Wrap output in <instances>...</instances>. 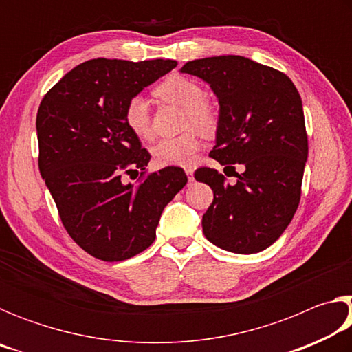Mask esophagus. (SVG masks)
<instances>
[{
  "instance_id": "1",
  "label": "esophagus",
  "mask_w": 352,
  "mask_h": 352,
  "mask_svg": "<svg viewBox=\"0 0 352 352\" xmlns=\"http://www.w3.org/2000/svg\"><path fill=\"white\" fill-rule=\"evenodd\" d=\"M184 172H186L189 183L194 182V168H186V169H184Z\"/></svg>"
}]
</instances>
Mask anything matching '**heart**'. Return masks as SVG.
Returning <instances> with one entry per match:
<instances>
[{
    "instance_id": "obj_1",
    "label": "heart",
    "mask_w": 352,
    "mask_h": 352,
    "mask_svg": "<svg viewBox=\"0 0 352 352\" xmlns=\"http://www.w3.org/2000/svg\"><path fill=\"white\" fill-rule=\"evenodd\" d=\"M155 96L164 102L183 107V129L186 132L158 141L152 147L153 162L166 166H190L200 151V140L196 129L204 135H214L220 126V111L205 99V90L199 82L184 76H170L155 88ZM124 124L136 138L147 140L152 135L151 111L142 98H132L124 107ZM195 128V131L192 129Z\"/></svg>"
}]
</instances>
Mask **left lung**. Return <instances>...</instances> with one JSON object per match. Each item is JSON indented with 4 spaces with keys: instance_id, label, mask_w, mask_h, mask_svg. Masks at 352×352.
Instances as JSON below:
<instances>
[{
    "instance_id": "1",
    "label": "left lung",
    "mask_w": 352,
    "mask_h": 352,
    "mask_svg": "<svg viewBox=\"0 0 352 352\" xmlns=\"http://www.w3.org/2000/svg\"><path fill=\"white\" fill-rule=\"evenodd\" d=\"M182 73L210 83L219 98L220 126L210 157L236 177L228 183L212 168L194 172L214 192L201 219L206 239L231 253L262 252L284 233L300 205L307 160L300 93L281 71L241 56L199 58ZM234 164L243 166L242 175Z\"/></svg>"
}]
</instances>
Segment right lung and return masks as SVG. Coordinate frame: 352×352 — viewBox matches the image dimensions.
I'll use <instances>...</instances> for the list:
<instances>
[{"mask_svg":"<svg viewBox=\"0 0 352 352\" xmlns=\"http://www.w3.org/2000/svg\"><path fill=\"white\" fill-rule=\"evenodd\" d=\"M175 67L164 58H93L40 102V174L71 239L100 261H124L151 247L164 206L188 182L175 166L147 172L151 153L122 118L130 99ZM130 173L140 178L124 185Z\"/></svg>","mask_w":352,"mask_h":352,"instance_id":"add662e5","label":"right lung"}]
</instances>
